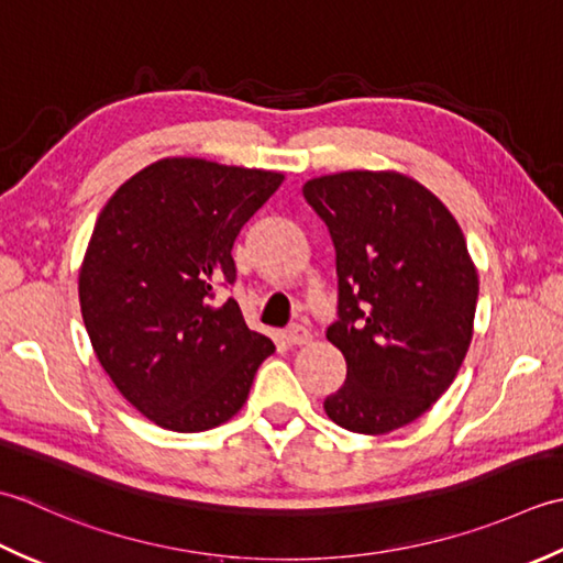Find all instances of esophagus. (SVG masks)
I'll use <instances>...</instances> for the list:
<instances>
[{
    "label": "esophagus",
    "mask_w": 563,
    "mask_h": 563,
    "mask_svg": "<svg viewBox=\"0 0 563 563\" xmlns=\"http://www.w3.org/2000/svg\"><path fill=\"white\" fill-rule=\"evenodd\" d=\"M311 340V332H308V328H303V325H291L289 330L284 332V342L289 347H294V345H306V342Z\"/></svg>",
    "instance_id": "1"
}]
</instances>
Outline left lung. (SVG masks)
Listing matches in <instances>:
<instances>
[{"label": "left lung", "instance_id": "obj_1", "mask_svg": "<svg viewBox=\"0 0 563 563\" xmlns=\"http://www.w3.org/2000/svg\"><path fill=\"white\" fill-rule=\"evenodd\" d=\"M303 197L335 245L338 320L325 335L347 362L323 408L350 432L404 428L450 388L474 335L478 274L462 228L400 172L316 177Z\"/></svg>", "mask_w": 563, "mask_h": 563}]
</instances>
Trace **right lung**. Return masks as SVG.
Masks as SVG:
<instances>
[{
	"label": "right lung",
	"mask_w": 563,
	"mask_h": 563,
	"mask_svg": "<svg viewBox=\"0 0 563 563\" xmlns=\"http://www.w3.org/2000/svg\"><path fill=\"white\" fill-rule=\"evenodd\" d=\"M282 172L165 157L101 209L79 269V306L99 364L129 404L172 432H203L247 400L272 340L245 325L233 243Z\"/></svg>",
	"instance_id": "right-lung-1"
}]
</instances>
